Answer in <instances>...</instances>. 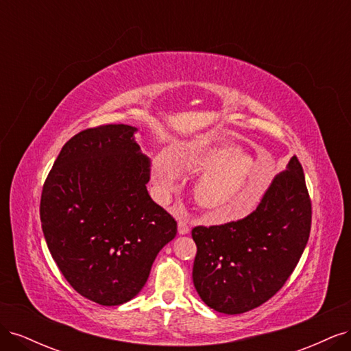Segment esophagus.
I'll use <instances>...</instances> for the list:
<instances>
[{"mask_svg": "<svg viewBox=\"0 0 351 351\" xmlns=\"http://www.w3.org/2000/svg\"><path fill=\"white\" fill-rule=\"evenodd\" d=\"M177 227H178V234H180V236H186V234H189L190 228H189V226H187V222H186V221L180 219V221H178V224H177Z\"/></svg>", "mask_w": 351, "mask_h": 351, "instance_id": "obj_1", "label": "esophagus"}]
</instances>
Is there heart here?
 I'll return each instance as SVG.
<instances>
[{"label": "heart", "mask_w": 351, "mask_h": 351, "mask_svg": "<svg viewBox=\"0 0 351 351\" xmlns=\"http://www.w3.org/2000/svg\"><path fill=\"white\" fill-rule=\"evenodd\" d=\"M177 173L197 177L195 199L202 209L218 221H234L256 208L271 184L274 161L269 155L253 159L239 154L236 146H187L173 158ZM152 183L161 202L176 193L173 169L164 158L151 167Z\"/></svg>", "instance_id": "obj_1"}]
</instances>
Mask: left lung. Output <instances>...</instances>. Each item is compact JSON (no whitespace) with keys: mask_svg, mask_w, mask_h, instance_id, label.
Instances as JSON below:
<instances>
[{"mask_svg":"<svg viewBox=\"0 0 351 351\" xmlns=\"http://www.w3.org/2000/svg\"><path fill=\"white\" fill-rule=\"evenodd\" d=\"M312 205L293 156L256 210L237 222L195 227V289L206 306L239 315L261 306L289 280L309 240Z\"/></svg>","mask_w":351,"mask_h":351,"instance_id":"obj_1","label":"left lung"}]
</instances>
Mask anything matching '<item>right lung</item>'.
Returning <instances> with one entry per match:
<instances>
[{
	"label": "right lung",
	"instance_id": "1",
	"mask_svg": "<svg viewBox=\"0 0 351 351\" xmlns=\"http://www.w3.org/2000/svg\"><path fill=\"white\" fill-rule=\"evenodd\" d=\"M136 127L83 130L62 146L40 197L42 231L64 278L86 299L119 306L141 293L177 234L147 193L149 161Z\"/></svg>",
	"mask_w": 351,
	"mask_h": 351
}]
</instances>
